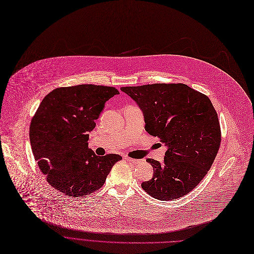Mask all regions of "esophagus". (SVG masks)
I'll list each match as a JSON object with an SVG mask.
<instances>
[{"label":"esophagus","mask_w":254,"mask_h":254,"mask_svg":"<svg viewBox=\"0 0 254 254\" xmlns=\"http://www.w3.org/2000/svg\"><path fill=\"white\" fill-rule=\"evenodd\" d=\"M125 159H126L127 161H129V162H132V163H134V164H137V163H140V162H141V160H137V159H132V158H130V157H127V156H126V157H125Z\"/></svg>","instance_id":"1"}]
</instances>
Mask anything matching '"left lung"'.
I'll return each mask as SVG.
<instances>
[{
  "label": "left lung",
  "mask_w": 254,
  "mask_h": 254,
  "mask_svg": "<svg viewBox=\"0 0 254 254\" xmlns=\"http://www.w3.org/2000/svg\"><path fill=\"white\" fill-rule=\"evenodd\" d=\"M143 110L145 129L167 146L164 162L147 159L153 177L142 183L153 197L190 193L212 167L221 144L218 114L206 95L186 84L122 87Z\"/></svg>",
  "instance_id": "1"
}]
</instances>
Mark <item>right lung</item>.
<instances>
[{
    "instance_id": "right-lung-1",
    "label": "right lung",
    "mask_w": 254,
    "mask_h": 254,
    "mask_svg": "<svg viewBox=\"0 0 254 254\" xmlns=\"http://www.w3.org/2000/svg\"><path fill=\"white\" fill-rule=\"evenodd\" d=\"M114 87L83 84L53 90L39 104L29 127L34 159L51 186L79 197L102 188L117 154L96 156L88 148L105 102L119 94Z\"/></svg>"
}]
</instances>
